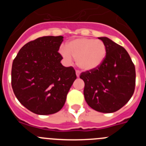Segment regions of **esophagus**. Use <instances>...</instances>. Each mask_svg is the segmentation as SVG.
Instances as JSON below:
<instances>
[{"mask_svg":"<svg viewBox=\"0 0 146 146\" xmlns=\"http://www.w3.org/2000/svg\"><path fill=\"white\" fill-rule=\"evenodd\" d=\"M76 75H77V77H80V72H79V71H76Z\"/></svg>","mask_w":146,"mask_h":146,"instance_id":"esophagus-1","label":"esophagus"}]
</instances>
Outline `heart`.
<instances>
[{
	"label": "heart",
	"instance_id": "1",
	"mask_svg": "<svg viewBox=\"0 0 146 146\" xmlns=\"http://www.w3.org/2000/svg\"><path fill=\"white\" fill-rule=\"evenodd\" d=\"M62 56L71 61L72 56L77 58V66L83 71L97 69L106 57V45L100 39L77 38L69 41L66 47L60 49Z\"/></svg>",
	"mask_w": 146,
	"mask_h": 146
}]
</instances>
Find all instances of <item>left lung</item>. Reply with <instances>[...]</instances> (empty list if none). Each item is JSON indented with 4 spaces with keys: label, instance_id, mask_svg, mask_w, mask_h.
Listing matches in <instances>:
<instances>
[{
    "label": "left lung",
    "instance_id": "1",
    "mask_svg": "<svg viewBox=\"0 0 146 146\" xmlns=\"http://www.w3.org/2000/svg\"><path fill=\"white\" fill-rule=\"evenodd\" d=\"M106 45L107 53L97 69L82 72L84 96L92 109L114 113L123 107L135 91V67L128 52L108 37H99Z\"/></svg>",
    "mask_w": 146,
    "mask_h": 146
}]
</instances>
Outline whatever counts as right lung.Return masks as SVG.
I'll use <instances>...</instances> for the list:
<instances>
[{
	"label": "right lung",
	"mask_w": 146,
	"mask_h": 146,
	"mask_svg": "<svg viewBox=\"0 0 146 146\" xmlns=\"http://www.w3.org/2000/svg\"><path fill=\"white\" fill-rule=\"evenodd\" d=\"M64 36L39 37L20 49L11 69V86L17 99L38 115L57 113L77 78L72 66L65 67L58 52Z\"/></svg>",
	"instance_id": "1"
}]
</instances>
